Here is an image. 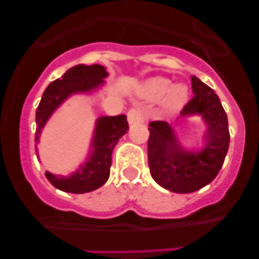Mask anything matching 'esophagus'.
<instances>
[{
  "label": "esophagus",
  "mask_w": 259,
  "mask_h": 259,
  "mask_svg": "<svg viewBox=\"0 0 259 259\" xmlns=\"http://www.w3.org/2000/svg\"><path fill=\"white\" fill-rule=\"evenodd\" d=\"M127 121L130 124H135V122L143 121V111L138 108H133L127 111Z\"/></svg>",
  "instance_id": "1"
}]
</instances>
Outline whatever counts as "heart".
Here are the masks:
<instances>
[{
    "label": "heart",
    "mask_w": 259,
    "mask_h": 259,
    "mask_svg": "<svg viewBox=\"0 0 259 259\" xmlns=\"http://www.w3.org/2000/svg\"><path fill=\"white\" fill-rule=\"evenodd\" d=\"M138 94L149 101L161 100V108L165 113H176L188 100L187 86L184 83L171 85V81L165 77H153L145 81Z\"/></svg>",
    "instance_id": "heart-1"
}]
</instances>
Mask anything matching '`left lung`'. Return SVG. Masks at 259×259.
<instances>
[{
  "instance_id": "left-lung-1",
  "label": "left lung",
  "mask_w": 259,
  "mask_h": 259,
  "mask_svg": "<svg viewBox=\"0 0 259 259\" xmlns=\"http://www.w3.org/2000/svg\"><path fill=\"white\" fill-rule=\"evenodd\" d=\"M194 96L182 115L202 114L208 124L207 145L199 153H188L178 145L173 129L165 121L149 124L148 163L153 179L174 193L202 189L218 176L229 148L227 114L217 94L198 77L190 76Z\"/></svg>"
}]
</instances>
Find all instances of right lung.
Returning <instances> with one entry per match:
<instances>
[{"label": "right lung", "mask_w": 259, "mask_h": 259, "mask_svg": "<svg viewBox=\"0 0 259 259\" xmlns=\"http://www.w3.org/2000/svg\"><path fill=\"white\" fill-rule=\"evenodd\" d=\"M108 76L105 67L101 65H77L67 70L61 79L52 81L44 91L42 98L36 110V135L35 142H38L41 129L48 121L52 111L72 93L90 91L103 82ZM126 115L104 116L98 120L93 151L88 163L81 166L80 170L70 177L54 176L46 173V178L57 189L75 194L93 192L106 183L110 176L111 154L117 140L127 130Z\"/></svg>", "instance_id": "1"}]
</instances>
